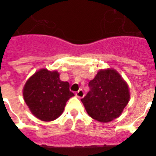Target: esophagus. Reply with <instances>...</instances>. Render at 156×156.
<instances>
[{"label":"esophagus","instance_id":"esophagus-1","mask_svg":"<svg viewBox=\"0 0 156 156\" xmlns=\"http://www.w3.org/2000/svg\"><path fill=\"white\" fill-rule=\"evenodd\" d=\"M75 95L77 96L78 98H79V99H81V98H83V96H84V92H83V90H79L78 91H77L75 94Z\"/></svg>","mask_w":156,"mask_h":156}]
</instances>
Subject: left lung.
Segmentation results:
<instances>
[{
  "instance_id": "1",
  "label": "left lung",
  "mask_w": 156,
  "mask_h": 156,
  "mask_svg": "<svg viewBox=\"0 0 156 156\" xmlns=\"http://www.w3.org/2000/svg\"><path fill=\"white\" fill-rule=\"evenodd\" d=\"M88 86L90 90L81 101L91 118L107 123L121 116L130 94L128 84L117 71L100 69Z\"/></svg>"
}]
</instances>
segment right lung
I'll return each mask as SVG.
<instances>
[{
	"label": "right lung",
	"instance_id": "1",
	"mask_svg": "<svg viewBox=\"0 0 156 156\" xmlns=\"http://www.w3.org/2000/svg\"><path fill=\"white\" fill-rule=\"evenodd\" d=\"M23 99L31 113L44 121H52L63 112L66 102L73 96L68 82L60 79L56 70L41 69L26 82Z\"/></svg>",
	"mask_w": 156,
	"mask_h": 156
}]
</instances>
